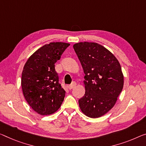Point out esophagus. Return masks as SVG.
Masks as SVG:
<instances>
[{"mask_svg":"<svg viewBox=\"0 0 146 146\" xmlns=\"http://www.w3.org/2000/svg\"><path fill=\"white\" fill-rule=\"evenodd\" d=\"M76 82H72V84L70 85V86H68V89L70 90V89L74 88V87H76Z\"/></svg>","mask_w":146,"mask_h":146,"instance_id":"1","label":"esophagus"}]
</instances>
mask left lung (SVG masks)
<instances>
[{
	"label": "left lung",
	"mask_w": 146,
	"mask_h": 146,
	"mask_svg": "<svg viewBox=\"0 0 146 146\" xmlns=\"http://www.w3.org/2000/svg\"><path fill=\"white\" fill-rule=\"evenodd\" d=\"M85 74L84 96L78 100L87 117L98 118L114 106L122 91L124 78L118 60L108 50L95 42L73 46Z\"/></svg>",
	"instance_id": "obj_1"
}]
</instances>
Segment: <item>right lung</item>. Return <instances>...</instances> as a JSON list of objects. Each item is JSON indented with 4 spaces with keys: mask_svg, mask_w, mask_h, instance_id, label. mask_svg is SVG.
I'll list each match as a JSON object with an SVG mask.
<instances>
[{
    "mask_svg": "<svg viewBox=\"0 0 146 146\" xmlns=\"http://www.w3.org/2000/svg\"><path fill=\"white\" fill-rule=\"evenodd\" d=\"M70 44L51 42L36 50L27 60L21 76L25 98L42 115L55 113L61 106L65 91L59 83L55 64Z\"/></svg>",
    "mask_w": 146,
    "mask_h": 146,
    "instance_id": "right-lung-1",
    "label": "right lung"
}]
</instances>
